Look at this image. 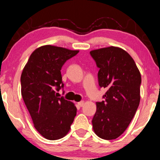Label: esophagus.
Masks as SVG:
<instances>
[{"label": "esophagus", "instance_id": "esophagus-1", "mask_svg": "<svg viewBox=\"0 0 160 160\" xmlns=\"http://www.w3.org/2000/svg\"><path fill=\"white\" fill-rule=\"evenodd\" d=\"M84 104V101H81V102H78V106H79L80 107L83 106Z\"/></svg>", "mask_w": 160, "mask_h": 160}]
</instances>
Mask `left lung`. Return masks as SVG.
Here are the masks:
<instances>
[{
	"label": "left lung",
	"instance_id": "8db88e82",
	"mask_svg": "<svg viewBox=\"0 0 160 160\" xmlns=\"http://www.w3.org/2000/svg\"><path fill=\"white\" fill-rule=\"evenodd\" d=\"M90 54L99 69V87L107 89L105 100L97 102L93 131L102 139H115L127 129L138 109L142 77L132 58L121 48L110 46Z\"/></svg>",
	"mask_w": 160,
	"mask_h": 160
}]
</instances>
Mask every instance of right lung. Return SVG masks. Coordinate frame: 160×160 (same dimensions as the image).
Wrapping results in <instances>:
<instances>
[{"label":"right lung","mask_w":160,"mask_h":160,"mask_svg":"<svg viewBox=\"0 0 160 160\" xmlns=\"http://www.w3.org/2000/svg\"><path fill=\"white\" fill-rule=\"evenodd\" d=\"M78 50L43 46L31 54L21 76L22 96L41 136L48 140L64 137L70 129L77 108L72 102L58 97L62 82L61 68Z\"/></svg>","instance_id":"1"}]
</instances>
